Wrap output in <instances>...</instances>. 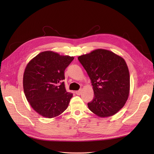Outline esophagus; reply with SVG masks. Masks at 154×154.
<instances>
[{"label": "esophagus", "mask_w": 154, "mask_h": 154, "mask_svg": "<svg viewBox=\"0 0 154 154\" xmlns=\"http://www.w3.org/2000/svg\"><path fill=\"white\" fill-rule=\"evenodd\" d=\"M81 93H82V89L76 91V94L77 95H80V94H81Z\"/></svg>", "instance_id": "obj_1"}]
</instances>
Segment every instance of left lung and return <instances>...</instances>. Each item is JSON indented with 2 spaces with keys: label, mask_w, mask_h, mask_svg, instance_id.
Instances as JSON below:
<instances>
[{
  "label": "left lung",
  "mask_w": 154,
  "mask_h": 154,
  "mask_svg": "<svg viewBox=\"0 0 154 154\" xmlns=\"http://www.w3.org/2000/svg\"><path fill=\"white\" fill-rule=\"evenodd\" d=\"M91 78L94 98L88 103L100 118L114 116L127 102L130 92V73L123 57L110 51L97 49L78 57Z\"/></svg>",
  "instance_id": "8db88e82"
}]
</instances>
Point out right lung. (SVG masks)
Instances as JSON below:
<instances>
[{"instance_id":"1","label":"right lung","mask_w":154,"mask_h":154,"mask_svg":"<svg viewBox=\"0 0 154 154\" xmlns=\"http://www.w3.org/2000/svg\"><path fill=\"white\" fill-rule=\"evenodd\" d=\"M73 57L44 51L27 64L23 76V88L27 101L37 113L54 118L67 109L72 97L65 87L64 71Z\"/></svg>"}]
</instances>
